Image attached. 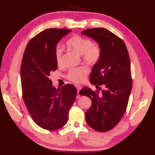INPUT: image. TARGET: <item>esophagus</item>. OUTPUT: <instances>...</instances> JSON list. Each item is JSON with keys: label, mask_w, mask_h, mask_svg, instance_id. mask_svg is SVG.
Instances as JSON below:
<instances>
[{"label": "esophagus", "mask_w": 155, "mask_h": 155, "mask_svg": "<svg viewBox=\"0 0 155 155\" xmlns=\"http://www.w3.org/2000/svg\"><path fill=\"white\" fill-rule=\"evenodd\" d=\"M76 88H77V93H78V94H79V91H81V89L82 88V87L80 86V85H76Z\"/></svg>", "instance_id": "esophagus-1"}]
</instances>
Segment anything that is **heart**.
<instances>
[{
    "label": "heart",
    "instance_id": "1",
    "mask_svg": "<svg viewBox=\"0 0 155 155\" xmlns=\"http://www.w3.org/2000/svg\"><path fill=\"white\" fill-rule=\"evenodd\" d=\"M67 47L71 50L83 56L84 61L89 63H95L100 59L101 50L99 46L87 38L75 35L67 41ZM55 58L58 65H61L63 61L62 50L57 47L55 50ZM89 72L88 67H81L71 68L68 71L67 77L68 80L75 83H80L86 79Z\"/></svg>",
    "mask_w": 155,
    "mask_h": 155
}]
</instances>
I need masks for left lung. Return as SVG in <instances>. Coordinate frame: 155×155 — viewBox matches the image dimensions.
Segmentation results:
<instances>
[{
  "instance_id": "obj_1",
  "label": "left lung",
  "mask_w": 155,
  "mask_h": 155,
  "mask_svg": "<svg viewBox=\"0 0 155 155\" xmlns=\"http://www.w3.org/2000/svg\"><path fill=\"white\" fill-rule=\"evenodd\" d=\"M81 34L93 38L101 48L100 59L89 78L98 89L102 85L105 88L101 93L87 87L81 90L79 94L92 101L85 118L94 130L107 132L119 123L127 109L133 84L129 55L123 41L106 28H88Z\"/></svg>"
}]
</instances>
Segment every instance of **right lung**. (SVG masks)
I'll use <instances>...</instances> for the list:
<instances>
[{"instance_id": "obj_1", "label": "right lung", "mask_w": 155, "mask_h": 155, "mask_svg": "<svg viewBox=\"0 0 155 155\" xmlns=\"http://www.w3.org/2000/svg\"><path fill=\"white\" fill-rule=\"evenodd\" d=\"M71 31L46 29L29 41L23 54L21 68L23 100L33 120L46 130H57L67 124L77 94L74 85L67 84L57 89L49 78L58 68L57 45Z\"/></svg>"}]
</instances>
